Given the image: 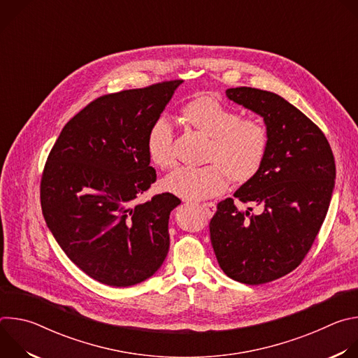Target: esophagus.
<instances>
[{
	"mask_svg": "<svg viewBox=\"0 0 358 358\" xmlns=\"http://www.w3.org/2000/svg\"><path fill=\"white\" fill-rule=\"evenodd\" d=\"M202 210H203V213L207 214V217H213L214 213L217 211V207H215L214 202H203L202 203Z\"/></svg>",
	"mask_w": 358,
	"mask_h": 358,
	"instance_id": "esophagus-1",
	"label": "esophagus"
}]
</instances>
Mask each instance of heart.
Masks as SVG:
<instances>
[{"mask_svg": "<svg viewBox=\"0 0 358 358\" xmlns=\"http://www.w3.org/2000/svg\"><path fill=\"white\" fill-rule=\"evenodd\" d=\"M181 120L207 137L202 167H180L167 176L163 189L188 201L222 194L229 182L243 184L255 177L265 160L269 133L257 117H241L224 101L213 96H198L181 108ZM150 162L166 170L174 166L173 131L167 120L157 119L145 136Z\"/></svg>", "mask_w": 358, "mask_h": 358, "instance_id": "b5f03b06", "label": "heart"}]
</instances>
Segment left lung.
Returning a JSON list of instances; mask_svg holds the SVG:
<instances>
[{
  "instance_id": "8db88e82",
  "label": "left lung",
  "mask_w": 358,
  "mask_h": 358,
  "mask_svg": "<svg viewBox=\"0 0 358 358\" xmlns=\"http://www.w3.org/2000/svg\"><path fill=\"white\" fill-rule=\"evenodd\" d=\"M225 93L261 115L268 127L259 171L234 194L264 210L241 213L232 198L218 202L210 222L211 243L227 276L262 285L294 271L310 250L329 211L334 156L323 131L282 96L246 86Z\"/></svg>"
}]
</instances>
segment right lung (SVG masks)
Segmentation results:
<instances>
[{
	"instance_id": "right-lung-1",
	"label": "right lung",
	"mask_w": 358,
	"mask_h": 358,
	"mask_svg": "<svg viewBox=\"0 0 358 358\" xmlns=\"http://www.w3.org/2000/svg\"><path fill=\"white\" fill-rule=\"evenodd\" d=\"M182 80L103 94L62 129L41 177V208L66 257L92 279L126 287L152 276L170 246V192L134 199L156 182L145 136Z\"/></svg>"
}]
</instances>
